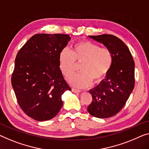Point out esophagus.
<instances>
[{
    "label": "esophagus",
    "instance_id": "34e87169",
    "mask_svg": "<svg viewBox=\"0 0 149 149\" xmlns=\"http://www.w3.org/2000/svg\"><path fill=\"white\" fill-rule=\"evenodd\" d=\"M72 92L74 93H80L81 92V90H77V89H75V88H72Z\"/></svg>",
    "mask_w": 149,
    "mask_h": 149
}]
</instances>
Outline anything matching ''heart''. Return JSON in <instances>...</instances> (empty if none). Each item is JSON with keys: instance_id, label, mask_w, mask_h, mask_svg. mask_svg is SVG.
<instances>
[{"instance_id": "obj_1", "label": "heart", "mask_w": 149, "mask_h": 149, "mask_svg": "<svg viewBox=\"0 0 149 149\" xmlns=\"http://www.w3.org/2000/svg\"><path fill=\"white\" fill-rule=\"evenodd\" d=\"M112 53L109 49L89 41H83L73 46L72 52L63 49L59 55V67L65 77H70L75 70V61L81 63V73L73 75L69 82L74 87L84 88L90 86L92 81H100L112 63Z\"/></svg>"}]
</instances>
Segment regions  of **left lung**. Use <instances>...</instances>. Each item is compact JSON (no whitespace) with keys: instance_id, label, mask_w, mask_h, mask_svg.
<instances>
[{"instance_id":"8db88e82","label":"left lung","mask_w":149,"mask_h":149,"mask_svg":"<svg viewBox=\"0 0 149 149\" xmlns=\"http://www.w3.org/2000/svg\"><path fill=\"white\" fill-rule=\"evenodd\" d=\"M109 49L113 60L106 77L89 91L92 102L88 107L92 116L107 118L124 107L134 86V62L129 49L121 39L112 35L89 36Z\"/></svg>"}]
</instances>
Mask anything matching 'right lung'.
<instances>
[{
    "label": "right lung",
    "mask_w": 149,
    "mask_h": 149,
    "mask_svg": "<svg viewBox=\"0 0 149 149\" xmlns=\"http://www.w3.org/2000/svg\"><path fill=\"white\" fill-rule=\"evenodd\" d=\"M70 39L69 35L36 34L17 53L11 84L20 107L37 121L56 116L62 94L72 90L59 67V53Z\"/></svg>",
    "instance_id": "add662e5"
}]
</instances>
